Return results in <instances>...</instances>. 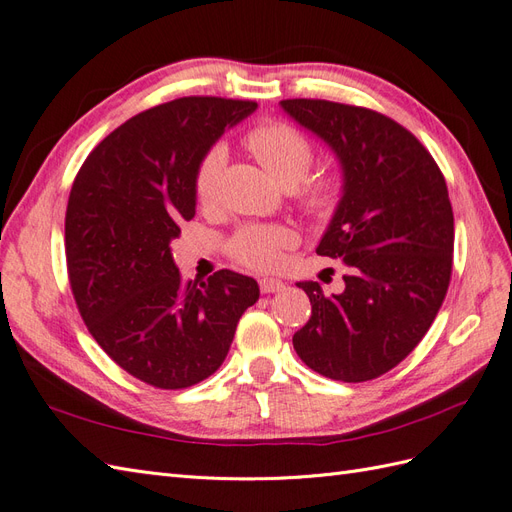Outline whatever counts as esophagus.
Returning a JSON list of instances; mask_svg holds the SVG:
<instances>
[{
    "label": "esophagus",
    "instance_id": "obj_1",
    "mask_svg": "<svg viewBox=\"0 0 512 512\" xmlns=\"http://www.w3.org/2000/svg\"><path fill=\"white\" fill-rule=\"evenodd\" d=\"M283 287H285V283L279 279H261L259 281L261 294H274V291H281Z\"/></svg>",
    "mask_w": 512,
    "mask_h": 512
}]
</instances>
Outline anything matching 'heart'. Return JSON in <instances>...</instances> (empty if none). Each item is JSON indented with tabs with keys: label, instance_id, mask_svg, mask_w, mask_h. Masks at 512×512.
<instances>
[{
	"label": "heart",
	"instance_id": "heart-1",
	"mask_svg": "<svg viewBox=\"0 0 512 512\" xmlns=\"http://www.w3.org/2000/svg\"><path fill=\"white\" fill-rule=\"evenodd\" d=\"M244 145L255 154L272 178L285 188H291L300 210L315 218L328 221L339 210L343 199V182L337 173L324 171L306 180V173L313 167L315 148L298 128L272 122L253 128L244 137ZM227 163L223 145L212 148L199 158L193 188L199 206H212L218 182ZM294 244V233L279 225H246L233 233L229 240V253L238 264L253 270H270L281 259V251Z\"/></svg>",
	"mask_w": 512,
	"mask_h": 512
}]
</instances>
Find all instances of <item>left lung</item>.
I'll return each mask as SVG.
<instances>
[{
    "instance_id": "8db88e82",
    "label": "left lung",
    "mask_w": 512,
    "mask_h": 512,
    "mask_svg": "<svg viewBox=\"0 0 512 512\" xmlns=\"http://www.w3.org/2000/svg\"><path fill=\"white\" fill-rule=\"evenodd\" d=\"M281 107L339 158L343 199L317 255L349 268L337 296L298 283L311 319L294 349L319 375L369 382L410 356L446 298L455 248L446 180L425 145L384 113L317 98Z\"/></svg>"
}]
</instances>
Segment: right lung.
<instances>
[{
  "label": "right lung",
  "instance_id": "obj_1",
  "mask_svg": "<svg viewBox=\"0 0 512 512\" xmlns=\"http://www.w3.org/2000/svg\"><path fill=\"white\" fill-rule=\"evenodd\" d=\"M257 109L184 96L137 113L85 158L66 208L72 296L96 343L141 382L195 386L221 367L257 281L218 270L182 281L171 240L195 216L199 158Z\"/></svg>",
  "mask_w": 512,
  "mask_h": 512
}]
</instances>
